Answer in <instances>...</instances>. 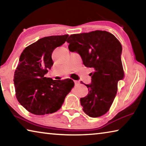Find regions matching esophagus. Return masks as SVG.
Instances as JSON below:
<instances>
[{
  "label": "esophagus",
  "instance_id": "esophagus-1",
  "mask_svg": "<svg viewBox=\"0 0 146 146\" xmlns=\"http://www.w3.org/2000/svg\"><path fill=\"white\" fill-rule=\"evenodd\" d=\"M74 82H75V85H78V84H79V81H77V80H75L74 81Z\"/></svg>",
  "mask_w": 146,
  "mask_h": 146
}]
</instances>
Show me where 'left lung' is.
<instances>
[{
    "label": "left lung",
    "instance_id": "8db88e82",
    "mask_svg": "<svg viewBox=\"0 0 146 146\" xmlns=\"http://www.w3.org/2000/svg\"><path fill=\"white\" fill-rule=\"evenodd\" d=\"M69 50L80 55L86 67L93 68L89 93L80 98L86 115L98 117L106 114L117 92L118 82L124 77L121 53L122 45L110 32L96 30L71 35L67 40Z\"/></svg>",
    "mask_w": 146,
    "mask_h": 146
}]
</instances>
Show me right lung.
<instances>
[{"label":"right lung","instance_id":"1","mask_svg":"<svg viewBox=\"0 0 146 146\" xmlns=\"http://www.w3.org/2000/svg\"><path fill=\"white\" fill-rule=\"evenodd\" d=\"M68 35L46 36L24 49L14 74V85L19 102L36 115L55 113L61 108L74 86L70 79L55 80L44 77L53 62L54 49L62 45Z\"/></svg>","mask_w":146,"mask_h":146}]
</instances>
